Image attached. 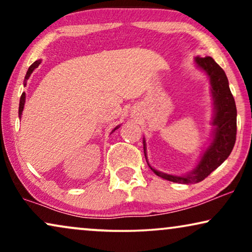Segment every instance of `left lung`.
Instances as JSON below:
<instances>
[{
    "label": "left lung",
    "mask_w": 252,
    "mask_h": 252,
    "mask_svg": "<svg viewBox=\"0 0 252 252\" xmlns=\"http://www.w3.org/2000/svg\"><path fill=\"white\" fill-rule=\"evenodd\" d=\"M195 63L209 75L211 82V92L215 105V117H213V137L205 153L201 157L197 166L190 173L184 177L171 175L155 170H151L158 177L165 180L179 182V184H196L212 173L219 167L232 153L236 141V105L230 93L228 79L225 71L216 63L212 57H196ZM144 156H146V141H143Z\"/></svg>",
    "instance_id": "1"
}]
</instances>
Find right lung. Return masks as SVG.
Wrapping results in <instances>:
<instances>
[{"label":"right lung","instance_id":"add662e5","mask_svg":"<svg viewBox=\"0 0 252 252\" xmlns=\"http://www.w3.org/2000/svg\"><path fill=\"white\" fill-rule=\"evenodd\" d=\"M40 63H41V61H35V62H34V63L29 67V70H27L26 75H25V80H24V86H26V82H27V80H29L30 75L32 74V72H33L34 70H35V68H36L37 66H39ZM24 105H25V93H23L22 96H20V102H19V117H22V113H23V110H24ZM118 127H119V126H117L116 128L112 130V132H115V130H116L117 128H118Z\"/></svg>","mask_w":252,"mask_h":252}]
</instances>
